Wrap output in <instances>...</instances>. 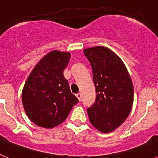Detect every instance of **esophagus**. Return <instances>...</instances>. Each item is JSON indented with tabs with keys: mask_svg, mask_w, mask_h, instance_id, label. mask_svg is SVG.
Listing matches in <instances>:
<instances>
[{
	"mask_svg": "<svg viewBox=\"0 0 158 158\" xmlns=\"http://www.w3.org/2000/svg\"><path fill=\"white\" fill-rule=\"evenodd\" d=\"M76 96L77 97V99L80 100V101L81 100V93H77V94L76 95Z\"/></svg>",
	"mask_w": 158,
	"mask_h": 158,
	"instance_id": "esophagus-1",
	"label": "esophagus"
}]
</instances>
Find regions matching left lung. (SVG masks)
I'll use <instances>...</instances> for the list:
<instances>
[{
	"mask_svg": "<svg viewBox=\"0 0 158 158\" xmlns=\"http://www.w3.org/2000/svg\"><path fill=\"white\" fill-rule=\"evenodd\" d=\"M91 64L96 100L87 108L89 120L104 133L125 121L133 105L132 81L122 60L110 49L95 47L84 50Z\"/></svg>",
	"mask_w": 158,
	"mask_h": 158,
	"instance_id": "1",
	"label": "left lung"
}]
</instances>
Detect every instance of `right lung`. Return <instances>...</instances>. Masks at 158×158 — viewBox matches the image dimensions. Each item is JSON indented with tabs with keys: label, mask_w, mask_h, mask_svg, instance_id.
<instances>
[{
	"label": "right lung",
	"mask_w": 158,
	"mask_h": 158,
	"mask_svg": "<svg viewBox=\"0 0 158 158\" xmlns=\"http://www.w3.org/2000/svg\"><path fill=\"white\" fill-rule=\"evenodd\" d=\"M70 54L54 51L43 57L31 73L22 93L25 112L32 122L53 128L65 120L79 102L71 93L63 71Z\"/></svg>",
	"instance_id": "obj_1"
}]
</instances>
